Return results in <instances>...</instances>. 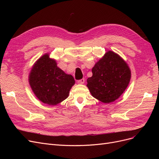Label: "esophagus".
Segmentation results:
<instances>
[{"label": "esophagus", "mask_w": 159, "mask_h": 159, "mask_svg": "<svg viewBox=\"0 0 159 159\" xmlns=\"http://www.w3.org/2000/svg\"><path fill=\"white\" fill-rule=\"evenodd\" d=\"M84 81H85L84 79H80V80H79L77 81V82H78V84H84Z\"/></svg>", "instance_id": "1"}]
</instances>
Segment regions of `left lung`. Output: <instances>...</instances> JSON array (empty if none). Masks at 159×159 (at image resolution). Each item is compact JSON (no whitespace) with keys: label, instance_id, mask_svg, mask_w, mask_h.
<instances>
[{"label":"left lung","instance_id":"1","mask_svg":"<svg viewBox=\"0 0 159 159\" xmlns=\"http://www.w3.org/2000/svg\"><path fill=\"white\" fill-rule=\"evenodd\" d=\"M93 75L87 79L91 95L104 103L119 98L128 87L131 71L126 62L115 53L109 51L92 68Z\"/></svg>","mask_w":159,"mask_h":159}]
</instances>
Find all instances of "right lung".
Instances as JSON below:
<instances>
[{
	"instance_id": "right-lung-1",
	"label": "right lung",
	"mask_w": 159,
	"mask_h": 159,
	"mask_svg": "<svg viewBox=\"0 0 159 159\" xmlns=\"http://www.w3.org/2000/svg\"><path fill=\"white\" fill-rule=\"evenodd\" d=\"M29 82L36 97L50 106H55L65 100L75 84L72 75L58 68L56 61L48 54L40 58L33 66Z\"/></svg>"
}]
</instances>
